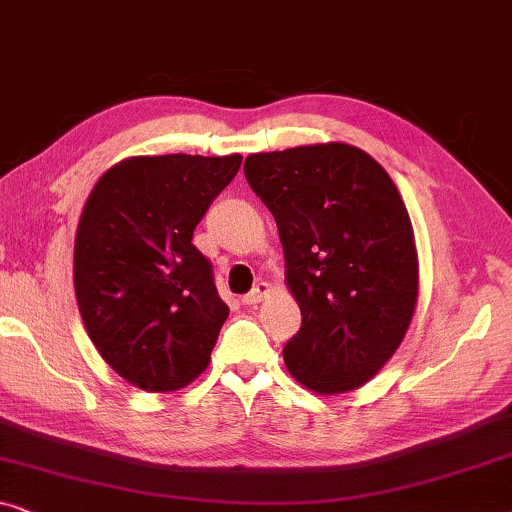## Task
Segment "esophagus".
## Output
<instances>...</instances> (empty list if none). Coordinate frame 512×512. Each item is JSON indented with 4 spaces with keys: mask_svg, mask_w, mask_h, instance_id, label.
Listing matches in <instances>:
<instances>
[{
    "mask_svg": "<svg viewBox=\"0 0 512 512\" xmlns=\"http://www.w3.org/2000/svg\"><path fill=\"white\" fill-rule=\"evenodd\" d=\"M268 293H270V284L268 282H258L254 289H251L247 296L242 298V303L244 305H256V303H261V300L268 296Z\"/></svg>",
    "mask_w": 512,
    "mask_h": 512,
    "instance_id": "1",
    "label": "esophagus"
}]
</instances>
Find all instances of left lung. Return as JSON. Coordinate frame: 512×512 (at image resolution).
Returning <instances> with one entry per match:
<instances>
[{
  "mask_svg": "<svg viewBox=\"0 0 512 512\" xmlns=\"http://www.w3.org/2000/svg\"><path fill=\"white\" fill-rule=\"evenodd\" d=\"M244 177L277 221L303 326L284 363L303 387L345 394L387 363L417 305V249L401 193L356 146L251 153Z\"/></svg>",
  "mask_w": 512,
  "mask_h": 512,
  "instance_id": "obj_1",
  "label": "left lung"
}]
</instances>
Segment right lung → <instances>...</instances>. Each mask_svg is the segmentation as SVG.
Masks as SVG:
<instances>
[{
	"mask_svg": "<svg viewBox=\"0 0 512 512\" xmlns=\"http://www.w3.org/2000/svg\"><path fill=\"white\" fill-rule=\"evenodd\" d=\"M242 156H135L111 167L83 207L74 291L102 359L144 391H174L207 368L228 305L193 230Z\"/></svg>",
	"mask_w": 512,
	"mask_h": 512,
	"instance_id": "right-lung-1",
	"label": "right lung"
}]
</instances>
